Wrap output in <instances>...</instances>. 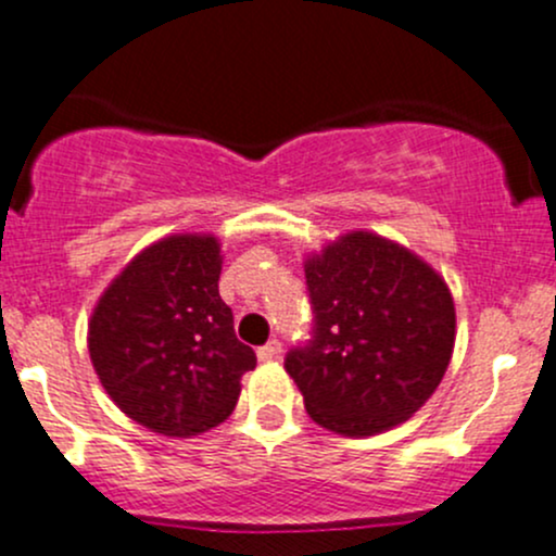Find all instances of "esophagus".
Returning a JSON list of instances; mask_svg holds the SVG:
<instances>
[{
    "mask_svg": "<svg viewBox=\"0 0 556 556\" xmlns=\"http://www.w3.org/2000/svg\"><path fill=\"white\" fill-rule=\"evenodd\" d=\"M279 353H282V343H279V340H268L266 345L258 348L261 362H271V358H279Z\"/></svg>",
    "mask_w": 556,
    "mask_h": 556,
    "instance_id": "1",
    "label": "esophagus"
}]
</instances>
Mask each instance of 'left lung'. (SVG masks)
Here are the masks:
<instances>
[{"instance_id":"obj_1","label":"left lung","mask_w":556,"mask_h":556,"mask_svg":"<svg viewBox=\"0 0 556 556\" xmlns=\"http://www.w3.org/2000/svg\"><path fill=\"white\" fill-rule=\"evenodd\" d=\"M311 332L285 369L316 425L362 438L412 417L454 351V298L406 248L369 231L340 237L306 264Z\"/></svg>"}]
</instances>
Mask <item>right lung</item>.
<instances>
[{
	"mask_svg": "<svg viewBox=\"0 0 556 556\" xmlns=\"http://www.w3.org/2000/svg\"><path fill=\"white\" fill-rule=\"evenodd\" d=\"M213 237H166L142 250L97 303L89 356L102 388L134 422L194 435L229 417L253 348L218 295Z\"/></svg>",
	"mask_w": 556,
	"mask_h": 556,
	"instance_id": "right-lung-1",
	"label": "right lung"
}]
</instances>
